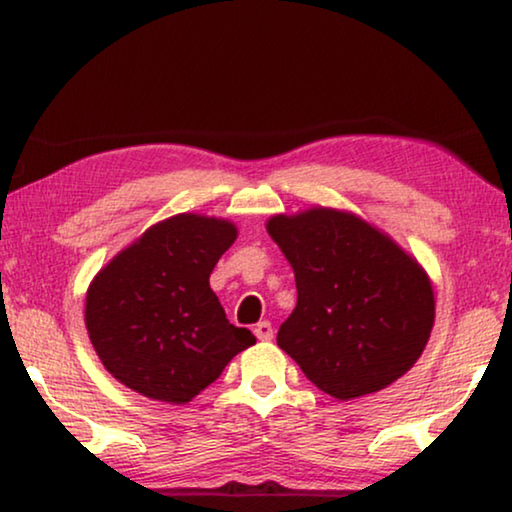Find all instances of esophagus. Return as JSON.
Here are the masks:
<instances>
[{
	"instance_id": "1",
	"label": "esophagus",
	"mask_w": 512,
	"mask_h": 512,
	"mask_svg": "<svg viewBox=\"0 0 512 512\" xmlns=\"http://www.w3.org/2000/svg\"><path fill=\"white\" fill-rule=\"evenodd\" d=\"M255 336L259 338V341H271V338H273L271 322H266V320L257 322V325H255Z\"/></svg>"
}]
</instances>
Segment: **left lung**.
Instances as JSON below:
<instances>
[{
  "instance_id": "8db88e82",
  "label": "left lung",
  "mask_w": 512,
  "mask_h": 512,
  "mask_svg": "<svg viewBox=\"0 0 512 512\" xmlns=\"http://www.w3.org/2000/svg\"><path fill=\"white\" fill-rule=\"evenodd\" d=\"M266 232L297 280L278 345L338 401L385 390L413 369L436 318L434 285L392 236L350 211L271 215Z\"/></svg>"
}]
</instances>
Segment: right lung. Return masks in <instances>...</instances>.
Masks as SVG:
<instances>
[{
  "label": "right lung",
  "mask_w": 512,
  "mask_h": 512,
  "mask_svg": "<svg viewBox=\"0 0 512 512\" xmlns=\"http://www.w3.org/2000/svg\"><path fill=\"white\" fill-rule=\"evenodd\" d=\"M236 236L225 218L178 213L99 269L85 297V327L115 380L181 406L257 341L227 320L208 283Z\"/></svg>",
  "instance_id": "1"
}]
</instances>
